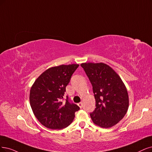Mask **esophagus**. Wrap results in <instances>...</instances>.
<instances>
[{
  "label": "esophagus",
  "instance_id": "1",
  "mask_svg": "<svg viewBox=\"0 0 152 152\" xmlns=\"http://www.w3.org/2000/svg\"><path fill=\"white\" fill-rule=\"evenodd\" d=\"M77 105L80 106V108H83V103H82L81 102H80V103H78V104H77Z\"/></svg>",
  "mask_w": 152,
  "mask_h": 152
}]
</instances>
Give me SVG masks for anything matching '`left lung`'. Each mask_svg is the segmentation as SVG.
<instances>
[{"label": "left lung", "instance_id": "8db88e82", "mask_svg": "<svg viewBox=\"0 0 152 152\" xmlns=\"http://www.w3.org/2000/svg\"><path fill=\"white\" fill-rule=\"evenodd\" d=\"M90 81L96 108L90 113L94 124L108 128L117 124L126 115L129 104L126 88L120 76L108 65L81 64Z\"/></svg>", "mask_w": 152, "mask_h": 152}]
</instances>
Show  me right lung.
<instances>
[{"mask_svg":"<svg viewBox=\"0 0 152 152\" xmlns=\"http://www.w3.org/2000/svg\"><path fill=\"white\" fill-rule=\"evenodd\" d=\"M78 64L50 67L40 75L30 91V104L34 114L42 125L49 129H63L73 121L80 108L66 96V87Z\"/></svg>","mask_w":152,"mask_h":152,"instance_id":"1","label":"right lung"}]
</instances>
